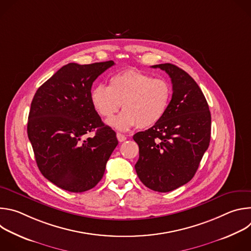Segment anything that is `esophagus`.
I'll use <instances>...</instances> for the list:
<instances>
[{
  "mask_svg": "<svg viewBox=\"0 0 251 251\" xmlns=\"http://www.w3.org/2000/svg\"><path fill=\"white\" fill-rule=\"evenodd\" d=\"M116 136H117V139H118L119 142H124V141L127 139V137H126L125 135L121 134V133H117Z\"/></svg>",
  "mask_w": 251,
  "mask_h": 251,
  "instance_id": "obj_1",
  "label": "esophagus"
}]
</instances>
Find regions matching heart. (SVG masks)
I'll return each mask as SVG.
<instances>
[{"mask_svg":"<svg viewBox=\"0 0 251 251\" xmlns=\"http://www.w3.org/2000/svg\"><path fill=\"white\" fill-rule=\"evenodd\" d=\"M91 102L94 109L104 118H112L121 108L125 110L109 124L126 131L137 125L147 129L159 123L165 116L171 86L162 78L134 69H126L112 75L109 85L92 88Z\"/></svg>","mask_w":251,"mask_h":251,"instance_id":"b5f03b06","label":"heart"}]
</instances>
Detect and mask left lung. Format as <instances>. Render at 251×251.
Segmentation results:
<instances>
[{"mask_svg": "<svg viewBox=\"0 0 251 251\" xmlns=\"http://www.w3.org/2000/svg\"><path fill=\"white\" fill-rule=\"evenodd\" d=\"M169 75L173 95L162 120L133 136L140 181L160 193L177 189L195 176L210 141L211 117L205 97L191 75L171 63L152 66Z\"/></svg>", "mask_w": 251, "mask_h": 251, "instance_id": "1", "label": "left lung"}]
</instances>
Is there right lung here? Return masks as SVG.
I'll return each instance as SVG.
<instances>
[{
  "mask_svg": "<svg viewBox=\"0 0 251 251\" xmlns=\"http://www.w3.org/2000/svg\"><path fill=\"white\" fill-rule=\"evenodd\" d=\"M114 61L68 63L35 92L27 136L41 173L60 189L82 193L102 178L106 163L118 145L91 102V86ZM95 136L83 139L86 133Z\"/></svg>",
  "mask_w": 251,
  "mask_h": 251,
  "instance_id": "add662e5",
  "label": "right lung"
}]
</instances>
